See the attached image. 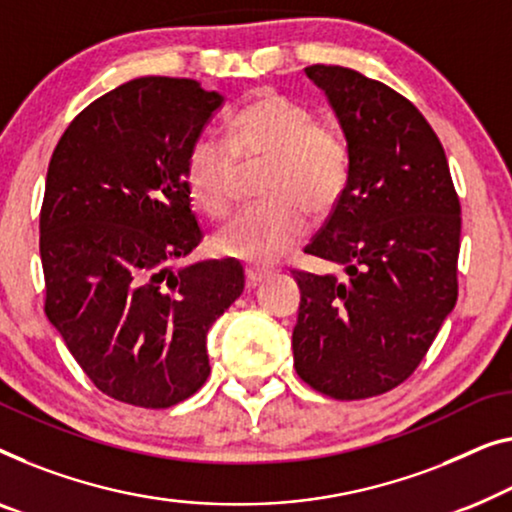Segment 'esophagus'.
Returning a JSON list of instances; mask_svg holds the SVG:
<instances>
[{
    "label": "esophagus",
    "mask_w": 512,
    "mask_h": 512,
    "mask_svg": "<svg viewBox=\"0 0 512 512\" xmlns=\"http://www.w3.org/2000/svg\"><path fill=\"white\" fill-rule=\"evenodd\" d=\"M244 274H247V286H258L261 281H265L272 274V270H265V268H258V265H247V270H244Z\"/></svg>",
    "instance_id": "1"
}]
</instances>
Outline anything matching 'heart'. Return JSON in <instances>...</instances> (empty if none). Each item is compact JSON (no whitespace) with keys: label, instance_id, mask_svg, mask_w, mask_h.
<instances>
[{"label":"heart","instance_id":"b5f03b06","mask_svg":"<svg viewBox=\"0 0 512 512\" xmlns=\"http://www.w3.org/2000/svg\"><path fill=\"white\" fill-rule=\"evenodd\" d=\"M265 166L261 196L268 201L242 212L217 233L221 254L270 265L288 254L307 231V212L323 217L342 198L351 175V152L335 124L316 122L309 108L277 92H263L228 120L226 136H201L189 147L187 184L212 219L235 203L240 166Z\"/></svg>","mask_w":512,"mask_h":512}]
</instances>
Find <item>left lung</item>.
<instances>
[{
  "label": "left lung",
  "mask_w": 512,
  "mask_h": 512,
  "mask_svg": "<svg viewBox=\"0 0 512 512\" xmlns=\"http://www.w3.org/2000/svg\"><path fill=\"white\" fill-rule=\"evenodd\" d=\"M305 73L335 108L351 175L305 247L342 272L293 270V362L311 388L351 402L409 379L453 311L462 210L441 140L406 96L346 66Z\"/></svg>",
  "instance_id": "left-lung-1"
}]
</instances>
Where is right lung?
Instances as JSON below:
<instances>
[{
    "label": "right lung",
    "mask_w": 512,
    "mask_h": 512,
    "mask_svg": "<svg viewBox=\"0 0 512 512\" xmlns=\"http://www.w3.org/2000/svg\"><path fill=\"white\" fill-rule=\"evenodd\" d=\"M224 96L147 76L99 96L59 138L41 205L46 316L117 402L168 409L207 381V330L244 291L233 258L173 272L203 240L187 154Z\"/></svg>",
    "instance_id": "1"
}]
</instances>
